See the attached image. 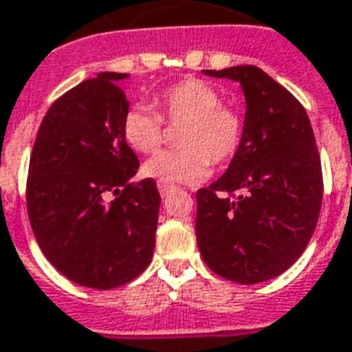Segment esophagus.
I'll return each mask as SVG.
<instances>
[{"mask_svg":"<svg viewBox=\"0 0 352 352\" xmlns=\"http://www.w3.org/2000/svg\"><path fill=\"white\" fill-rule=\"evenodd\" d=\"M171 186H166V184H158V192H160V196L162 197H166V196H169V194H171Z\"/></svg>","mask_w":352,"mask_h":352,"instance_id":"34e87169","label":"esophagus"}]
</instances>
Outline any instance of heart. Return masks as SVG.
Wrapping results in <instances>:
<instances>
[{"label":"heart","mask_w":352,"mask_h":352,"mask_svg":"<svg viewBox=\"0 0 352 352\" xmlns=\"http://www.w3.org/2000/svg\"><path fill=\"white\" fill-rule=\"evenodd\" d=\"M147 106H132L123 116L124 142L138 153H155L164 138L162 123L181 126L179 149L162 151L143 164L142 173L158 184L181 186L203 183L214 166L228 164L239 153L244 134L241 113L223 106L220 93L203 80H184L153 98Z\"/></svg>","instance_id":"obj_1"}]
</instances>
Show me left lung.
Segmentation results:
<instances>
[{
  "instance_id": "left-lung-1",
  "label": "left lung",
  "mask_w": 352,
  "mask_h": 352,
  "mask_svg": "<svg viewBox=\"0 0 352 352\" xmlns=\"http://www.w3.org/2000/svg\"><path fill=\"white\" fill-rule=\"evenodd\" d=\"M203 74L241 83L246 116L226 173L197 190V246L226 280L267 282L302 256L317 226L322 173L311 123L304 106L259 67Z\"/></svg>"
}]
</instances>
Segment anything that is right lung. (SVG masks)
Returning <instances> with one entry per match:
<instances>
[{"instance_id": "add662e5", "label": "right lung", "mask_w": 352, "mask_h": 352, "mask_svg": "<svg viewBox=\"0 0 352 352\" xmlns=\"http://www.w3.org/2000/svg\"><path fill=\"white\" fill-rule=\"evenodd\" d=\"M129 74L100 72L46 111L33 145L28 214L46 259L70 282L113 289L149 267L160 194L153 179L132 184L140 162L121 123ZM118 197L108 204L105 197Z\"/></svg>"}]
</instances>
